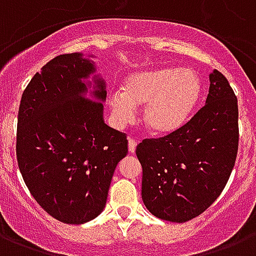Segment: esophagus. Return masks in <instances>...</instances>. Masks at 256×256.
I'll use <instances>...</instances> for the list:
<instances>
[{"label": "esophagus", "instance_id": "34e87169", "mask_svg": "<svg viewBox=\"0 0 256 256\" xmlns=\"http://www.w3.org/2000/svg\"><path fill=\"white\" fill-rule=\"evenodd\" d=\"M136 146H138V141L134 138H130L128 140V150H130V153L136 152Z\"/></svg>", "mask_w": 256, "mask_h": 256}]
</instances>
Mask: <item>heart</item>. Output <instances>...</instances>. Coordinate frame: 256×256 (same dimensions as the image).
Here are the masks:
<instances>
[{"label": "heart", "instance_id": "b5f03b06", "mask_svg": "<svg viewBox=\"0 0 256 256\" xmlns=\"http://www.w3.org/2000/svg\"><path fill=\"white\" fill-rule=\"evenodd\" d=\"M202 80L193 68L157 67L130 74L122 92L107 98L112 122L118 128L132 122L134 107L142 106L141 122L154 136H168L185 126L200 103Z\"/></svg>", "mask_w": 256, "mask_h": 256}]
</instances>
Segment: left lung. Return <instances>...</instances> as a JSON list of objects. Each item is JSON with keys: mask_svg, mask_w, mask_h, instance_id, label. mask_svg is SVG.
<instances>
[{"mask_svg": "<svg viewBox=\"0 0 256 256\" xmlns=\"http://www.w3.org/2000/svg\"><path fill=\"white\" fill-rule=\"evenodd\" d=\"M206 104L172 134L145 138L136 154L142 166L145 208L182 224L205 212L228 184L238 153V100L228 79L209 75Z\"/></svg>", "mask_w": 256, "mask_h": 256, "instance_id": "obj_1", "label": "left lung"}]
</instances>
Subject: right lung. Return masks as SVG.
<instances>
[{"label":"right lung","mask_w":256,"mask_h":256,"mask_svg":"<svg viewBox=\"0 0 256 256\" xmlns=\"http://www.w3.org/2000/svg\"><path fill=\"white\" fill-rule=\"evenodd\" d=\"M94 55H59L36 72L18 110L17 161L36 201L82 224L103 212L126 136L104 122L107 86ZM92 80H89V78Z\"/></svg>","instance_id":"1"}]
</instances>
